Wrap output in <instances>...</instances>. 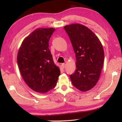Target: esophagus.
Returning <instances> with one entry per match:
<instances>
[{
  "instance_id": "obj_1",
  "label": "esophagus",
  "mask_w": 122,
  "mask_h": 122,
  "mask_svg": "<svg viewBox=\"0 0 122 122\" xmlns=\"http://www.w3.org/2000/svg\"><path fill=\"white\" fill-rule=\"evenodd\" d=\"M61 66H62V68H65L66 67V63L62 64Z\"/></svg>"
}]
</instances>
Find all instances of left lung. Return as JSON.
<instances>
[{
    "label": "left lung",
    "mask_w": 122,
    "mask_h": 122,
    "mask_svg": "<svg viewBox=\"0 0 122 122\" xmlns=\"http://www.w3.org/2000/svg\"><path fill=\"white\" fill-rule=\"evenodd\" d=\"M76 56V70L70 76L74 86L82 92L92 89L97 82L104 59L103 48L98 37L80 24L65 26Z\"/></svg>",
    "instance_id": "left-lung-1"
}]
</instances>
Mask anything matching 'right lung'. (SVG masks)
I'll list each match as a JSON object with an SVG mask.
<instances>
[{
    "label": "right lung",
    "mask_w": 122,
    "mask_h": 122,
    "mask_svg": "<svg viewBox=\"0 0 122 122\" xmlns=\"http://www.w3.org/2000/svg\"><path fill=\"white\" fill-rule=\"evenodd\" d=\"M55 29L37 28L24 39L17 55L19 71L30 89L46 93L56 86L60 70L54 62L49 40Z\"/></svg>",
    "instance_id": "right-lung-1"
}]
</instances>
